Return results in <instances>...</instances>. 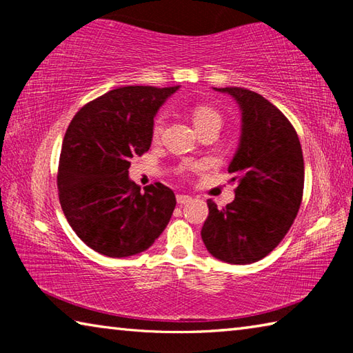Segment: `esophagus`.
<instances>
[{
  "instance_id": "34e87169",
  "label": "esophagus",
  "mask_w": 353,
  "mask_h": 353,
  "mask_svg": "<svg viewBox=\"0 0 353 353\" xmlns=\"http://www.w3.org/2000/svg\"><path fill=\"white\" fill-rule=\"evenodd\" d=\"M190 201H191V196H188V194H177V204L183 205V204H188Z\"/></svg>"
}]
</instances>
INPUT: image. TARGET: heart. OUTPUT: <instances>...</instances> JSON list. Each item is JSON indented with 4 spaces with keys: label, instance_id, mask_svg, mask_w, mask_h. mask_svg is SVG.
Wrapping results in <instances>:
<instances>
[{
    "label": "heart",
    "instance_id": "1",
    "mask_svg": "<svg viewBox=\"0 0 353 353\" xmlns=\"http://www.w3.org/2000/svg\"><path fill=\"white\" fill-rule=\"evenodd\" d=\"M163 121H165L163 115H159L157 118H155L154 128H152L154 137H157L160 132H162ZM213 121L221 123V117H219V113L216 110L210 109V107L199 105V107H196V109L193 110V123H194V128L196 129L201 128V126H204V124L213 123Z\"/></svg>",
    "mask_w": 353,
    "mask_h": 353
}]
</instances>
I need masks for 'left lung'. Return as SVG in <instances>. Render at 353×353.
Returning a JSON list of instances; mask_svg holds the SVG:
<instances>
[{
  "instance_id": "1",
  "label": "left lung",
  "mask_w": 353,
  "mask_h": 353,
  "mask_svg": "<svg viewBox=\"0 0 353 353\" xmlns=\"http://www.w3.org/2000/svg\"><path fill=\"white\" fill-rule=\"evenodd\" d=\"M241 112L240 143L227 171L238 182L224 208L207 201L202 241L214 259L249 265L283 240L303 193V155L294 128L276 105L241 87L214 88Z\"/></svg>"
}]
</instances>
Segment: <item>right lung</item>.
I'll use <instances>...</instances> for the list:
<instances>
[{
	"label": "right lung",
	"instance_id": "add662e5",
	"mask_svg": "<svg viewBox=\"0 0 353 353\" xmlns=\"http://www.w3.org/2000/svg\"><path fill=\"white\" fill-rule=\"evenodd\" d=\"M177 87L128 85L92 101L65 132L59 199L76 235L97 252L123 259L145 252L162 235L176 207L163 183L141 193L130 159L151 148L154 118Z\"/></svg>",
	"mask_w": 353,
	"mask_h": 353
}]
</instances>
